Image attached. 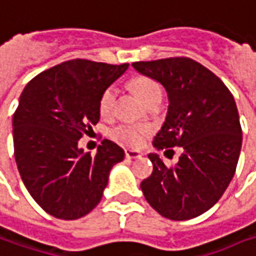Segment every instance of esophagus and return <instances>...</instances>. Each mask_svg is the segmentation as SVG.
<instances>
[{
  "instance_id": "34e87169",
  "label": "esophagus",
  "mask_w": 256,
  "mask_h": 256,
  "mask_svg": "<svg viewBox=\"0 0 256 256\" xmlns=\"http://www.w3.org/2000/svg\"><path fill=\"white\" fill-rule=\"evenodd\" d=\"M143 156V153L139 152V150H132V149H126V159L128 160H133V159H140Z\"/></svg>"
}]
</instances>
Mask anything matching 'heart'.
Segmentation results:
<instances>
[{"instance_id": "b5f03b06", "label": "heart", "mask_w": 256, "mask_h": 256, "mask_svg": "<svg viewBox=\"0 0 256 256\" xmlns=\"http://www.w3.org/2000/svg\"><path fill=\"white\" fill-rule=\"evenodd\" d=\"M132 88L136 92V94L144 102V104L149 102L150 98H153L154 96L162 94L160 86L156 83L154 80H152L149 77H136L130 82ZM117 90L114 86L107 87L103 92V94L100 97L98 102V110L100 114L103 117H108L113 113L114 103H116ZM149 128L139 124H120L112 130V138L116 139L117 142L126 144V146H140L143 143V140L146 138Z\"/></svg>"}]
</instances>
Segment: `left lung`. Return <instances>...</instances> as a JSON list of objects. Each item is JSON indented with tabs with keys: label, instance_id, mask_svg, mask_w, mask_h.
Instances as JSON below:
<instances>
[{
	"label": "left lung",
	"instance_id": "8db88e82",
	"mask_svg": "<svg viewBox=\"0 0 256 256\" xmlns=\"http://www.w3.org/2000/svg\"><path fill=\"white\" fill-rule=\"evenodd\" d=\"M132 66L168 93V114L153 148H182L174 168H168L158 153H149L153 172L140 184L142 192L162 216H199L220 199L238 164L242 130L234 96L214 72L188 57Z\"/></svg>",
	"mask_w": 256,
	"mask_h": 256
}]
</instances>
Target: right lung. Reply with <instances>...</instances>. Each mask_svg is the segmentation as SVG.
<instances>
[{
  "label": "right lung",
  "mask_w": 256,
  "mask_h": 256,
  "mask_svg": "<svg viewBox=\"0 0 256 256\" xmlns=\"http://www.w3.org/2000/svg\"><path fill=\"white\" fill-rule=\"evenodd\" d=\"M128 68L76 58L40 72L26 86L12 117L14 156L32 199L51 216L72 220L102 200L124 150L103 140L90 156L78 140L100 120L103 92Z\"/></svg>",
  "instance_id": "right-lung-1"
}]
</instances>
